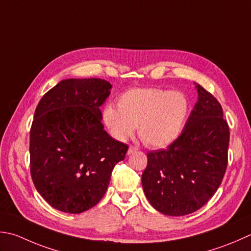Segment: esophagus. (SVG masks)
I'll return each mask as SVG.
<instances>
[{
    "label": "esophagus",
    "instance_id": "1",
    "mask_svg": "<svg viewBox=\"0 0 251 251\" xmlns=\"http://www.w3.org/2000/svg\"><path fill=\"white\" fill-rule=\"evenodd\" d=\"M137 150H138V149H137L136 147L130 146L129 148H128V151H127V154H132V153H134V152H136Z\"/></svg>",
    "mask_w": 251,
    "mask_h": 251
}]
</instances>
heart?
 <instances>
[{
    "mask_svg": "<svg viewBox=\"0 0 251 251\" xmlns=\"http://www.w3.org/2000/svg\"><path fill=\"white\" fill-rule=\"evenodd\" d=\"M189 114L184 93L159 88H134L123 93L119 107L107 104L103 120L112 136L126 141L138 130L141 140L162 148L178 138Z\"/></svg>",
    "mask_w": 251,
    "mask_h": 251,
    "instance_id": "obj_1",
    "label": "heart"
}]
</instances>
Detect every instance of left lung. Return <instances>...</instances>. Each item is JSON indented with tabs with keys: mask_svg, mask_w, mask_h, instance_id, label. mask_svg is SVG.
Listing matches in <instances>:
<instances>
[{
	"mask_svg": "<svg viewBox=\"0 0 251 251\" xmlns=\"http://www.w3.org/2000/svg\"><path fill=\"white\" fill-rule=\"evenodd\" d=\"M196 85L198 101L179 137L166 149L147 153L141 176L150 204L159 212L181 217L208 202L227 166L229 129L219 101Z\"/></svg>",
	"mask_w": 251,
	"mask_h": 251,
	"instance_id": "obj_1",
	"label": "left lung"
}]
</instances>
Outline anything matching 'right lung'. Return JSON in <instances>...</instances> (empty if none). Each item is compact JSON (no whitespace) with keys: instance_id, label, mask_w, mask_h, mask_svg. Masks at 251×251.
Instances as JSON below:
<instances>
[{"instance_id":"right-lung-1","label":"right lung","mask_w":251,"mask_h":251,"mask_svg":"<svg viewBox=\"0 0 251 251\" xmlns=\"http://www.w3.org/2000/svg\"><path fill=\"white\" fill-rule=\"evenodd\" d=\"M112 85L100 78L61 80L34 112L30 173L34 187L54 209L81 213L99 202L112 171L128 146L104 130L100 106Z\"/></svg>"}]
</instances>
